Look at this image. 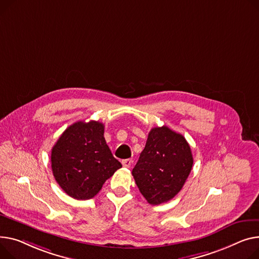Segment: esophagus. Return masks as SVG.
<instances>
[{"instance_id":"1","label":"esophagus","mask_w":259,"mask_h":259,"mask_svg":"<svg viewBox=\"0 0 259 259\" xmlns=\"http://www.w3.org/2000/svg\"><path fill=\"white\" fill-rule=\"evenodd\" d=\"M122 164L125 167H130L132 164V159H124V160H122Z\"/></svg>"}]
</instances>
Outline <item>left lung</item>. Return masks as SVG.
Returning <instances> with one entry per match:
<instances>
[{
	"mask_svg": "<svg viewBox=\"0 0 259 259\" xmlns=\"http://www.w3.org/2000/svg\"><path fill=\"white\" fill-rule=\"evenodd\" d=\"M191 147L184 136L166 126L151 129L132 176L148 203L158 205L173 199L193 167Z\"/></svg>",
	"mask_w": 259,
	"mask_h": 259,
	"instance_id": "obj_1",
	"label": "left lung"
}]
</instances>
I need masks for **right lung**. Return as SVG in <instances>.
I'll return each instance as SVG.
<instances>
[{
    "mask_svg": "<svg viewBox=\"0 0 259 259\" xmlns=\"http://www.w3.org/2000/svg\"><path fill=\"white\" fill-rule=\"evenodd\" d=\"M51 163L57 183L77 200L94 198L122 167L106 144L104 125L96 120L67 127L52 148Z\"/></svg>",
    "mask_w": 259,
    "mask_h": 259,
    "instance_id": "1",
    "label": "right lung"
}]
</instances>
